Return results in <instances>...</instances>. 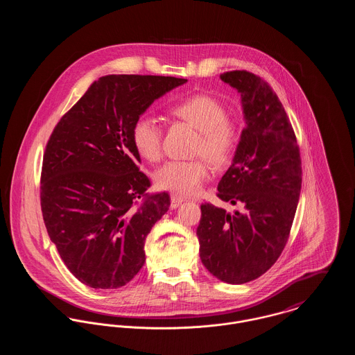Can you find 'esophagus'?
Returning <instances> with one entry per match:
<instances>
[{"mask_svg": "<svg viewBox=\"0 0 355 355\" xmlns=\"http://www.w3.org/2000/svg\"><path fill=\"white\" fill-rule=\"evenodd\" d=\"M184 201H186V198L173 194V196L171 197V207H172V209H176L179 205H182Z\"/></svg>", "mask_w": 355, "mask_h": 355, "instance_id": "esophagus-1", "label": "esophagus"}]
</instances>
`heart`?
I'll list each match as a JSON object with an SVG mask.
<instances>
[{
  "label": "heart",
  "instance_id": "b5f03b06",
  "mask_svg": "<svg viewBox=\"0 0 355 355\" xmlns=\"http://www.w3.org/2000/svg\"><path fill=\"white\" fill-rule=\"evenodd\" d=\"M173 113L201 132L198 154L213 166L225 165L235 152L238 142L236 128L228 121L225 106L205 94L189 97L173 106ZM132 144L145 159L155 162L162 154V130L155 120L144 114L132 125ZM209 176L207 165L201 161L173 159L155 172L159 187L178 194H194Z\"/></svg>",
  "mask_w": 355,
  "mask_h": 355
}]
</instances>
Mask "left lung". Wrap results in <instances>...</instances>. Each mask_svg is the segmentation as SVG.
I'll list each match as a JSON object with an SVG mask.
<instances>
[{
	"label": "left lung",
	"instance_id": "left-lung-1",
	"mask_svg": "<svg viewBox=\"0 0 355 355\" xmlns=\"http://www.w3.org/2000/svg\"><path fill=\"white\" fill-rule=\"evenodd\" d=\"M220 79L241 94L246 127L217 197L239 209L201 205L197 228L205 268L228 284L263 275L283 252L301 194L300 148L272 87L248 71Z\"/></svg>",
	"mask_w": 355,
	"mask_h": 355
}]
</instances>
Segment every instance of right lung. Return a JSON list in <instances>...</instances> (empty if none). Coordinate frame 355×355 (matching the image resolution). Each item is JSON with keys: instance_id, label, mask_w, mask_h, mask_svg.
I'll list each match as a JSON object with an SVG mask.
<instances>
[{"instance_id": "right-lung-1", "label": "right lung", "mask_w": 355, "mask_h": 355, "mask_svg": "<svg viewBox=\"0 0 355 355\" xmlns=\"http://www.w3.org/2000/svg\"><path fill=\"white\" fill-rule=\"evenodd\" d=\"M187 79L106 75L55 125L41 178L44 221L69 272L92 288L114 290L145 263V239L168 211L166 193L139 172L132 125L153 102Z\"/></svg>"}]
</instances>
